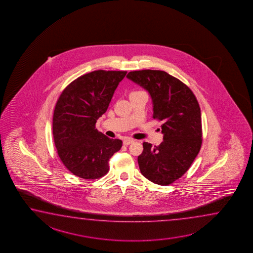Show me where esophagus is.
Masks as SVG:
<instances>
[{
  "label": "esophagus",
  "instance_id": "obj_1",
  "mask_svg": "<svg viewBox=\"0 0 253 253\" xmlns=\"http://www.w3.org/2000/svg\"><path fill=\"white\" fill-rule=\"evenodd\" d=\"M132 143H134V140L131 138L125 139L124 141H123V144L124 145H129V144H131Z\"/></svg>",
  "mask_w": 253,
  "mask_h": 253
}]
</instances>
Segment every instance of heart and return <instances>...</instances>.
I'll return each instance as SVG.
<instances>
[{
    "mask_svg": "<svg viewBox=\"0 0 253 253\" xmlns=\"http://www.w3.org/2000/svg\"><path fill=\"white\" fill-rule=\"evenodd\" d=\"M140 91H142V90H135V91H133V92H131V94H132V93H136V92H140Z\"/></svg>",
    "mask_w": 253,
    "mask_h": 253,
    "instance_id": "obj_1",
    "label": "heart"
}]
</instances>
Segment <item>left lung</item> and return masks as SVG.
I'll return each instance as SVG.
<instances>
[{
  "mask_svg": "<svg viewBox=\"0 0 253 253\" xmlns=\"http://www.w3.org/2000/svg\"><path fill=\"white\" fill-rule=\"evenodd\" d=\"M128 79L147 89L153 99V118L163 121L164 142L143 143L138 156L141 173L150 181L167 186L188 171L202 145L201 112L193 91L164 71L129 72Z\"/></svg>",
  "mask_w": 253,
  "mask_h": 253,
  "instance_id": "left-lung-1",
  "label": "left lung"
}]
</instances>
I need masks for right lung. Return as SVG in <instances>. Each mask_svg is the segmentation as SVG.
<instances>
[{
	"label": "right lung",
	"mask_w": 253,
	"mask_h": 253,
	"mask_svg": "<svg viewBox=\"0 0 253 253\" xmlns=\"http://www.w3.org/2000/svg\"><path fill=\"white\" fill-rule=\"evenodd\" d=\"M126 71L97 70L82 75L65 87L56 101L53 135L61 162L72 173L98 179L109 172V160L122 147L96 129L109 108Z\"/></svg>",
	"instance_id": "add662e5"
}]
</instances>
